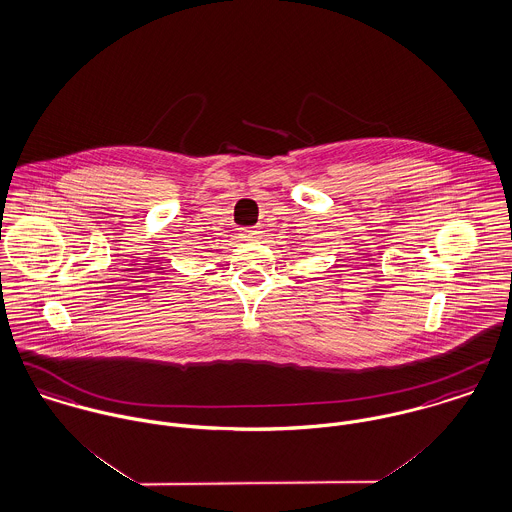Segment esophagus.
Returning a JSON list of instances; mask_svg holds the SVG:
<instances>
[{"mask_svg":"<svg viewBox=\"0 0 512 512\" xmlns=\"http://www.w3.org/2000/svg\"><path fill=\"white\" fill-rule=\"evenodd\" d=\"M262 229H258V227H246V229H240V236L244 238V240H258L260 236H262Z\"/></svg>","mask_w":512,"mask_h":512,"instance_id":"obj_1","label":"esophagus"}]
</instances>
